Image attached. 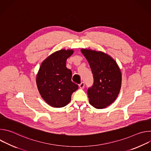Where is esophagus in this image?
Returning <instances> with one entry per match:
<instances>
[{
  "label": "esophagus",
  "mask_w": 151,
  "mask_h": 151,
  "mask_svg": "<svg viewBox=\"0 0 151 151\" xmlns=\"http://www.w3.org/2000/svg\"><path fill=\"white\" fill-rule=\"evenodd\" d=\"M84 86H85V84H84V82H81L79 85V87L81 89H83L84 88Z\"/></svg>",
  "instance_id": "obj_1"
}]
</instances>
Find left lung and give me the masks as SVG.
Segmentation results:
<instances>
[{
  "label": "left lung",
  "mask_w": 151,
  "mask_h": 151,
  "mask_svg": "<svg viewBox=\"0 0 151 151\" xmlns=\"http://www.w3.org/2000/svg\"><path fill=\"white\" fill-rule=\"evenodd\" d=\"M91 69L94 83L87 91L89 102L96 109H104L117 98L121 87L122 74L116 62L108 54L90 49H81Z\"/></svg>",
  "instance_id": "1"
}]
</instances>
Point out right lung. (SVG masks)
I'll return each instance as SVG.
<instances>
[{"mask_svg": "<svg viewBox=\"0 0 151 151\" xmlns=\"http://www.w3.org/2000/svg\"><path fill=\"white\" fill-rule=\"evenodd\" d=\"M73 50L55 51L42 61L36 75L38 91L45 101L54 107H63L71 101L78 85L71 81L72 71L66 68Z\"/></svg>", "mask_w": 151, "mask_h": 151, "instance_id": "1", "label": "right lung"}]
</instances>
